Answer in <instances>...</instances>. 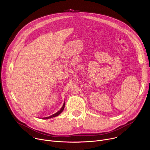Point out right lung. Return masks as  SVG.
I'll use <instances>...</instances> for the list:
<instances>
[{
	"mask_svg": "<svg viewBox=\"0 0 150 150\" xmlns=\"http://www.w3.org/2000/svg\"><path fill=\"white\" fill-rule=\"evenodd\" d=\"M65 103H63V106H62V108H61V109H60L59 111H58L57 113H54V114L52 115V116H49V117H43L42 119H50V118H52V117H56V116H57L59 115H60V114L63 112V110L64 108H65Z\"/></svg>",
	"mask_w": 150,
	"mask_h": 150,
	"instance_id": "add662e5",
	"label": "right lung"
}]
</instances>
